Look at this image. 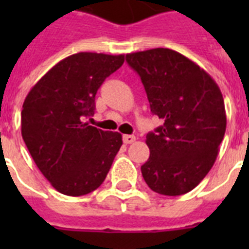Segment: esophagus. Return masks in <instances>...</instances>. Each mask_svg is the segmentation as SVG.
<instances>
[{"label": "esophagus", "mask_w": 249, "mask_h": 249, "mask_svg": "<svg viewBox=\"0 0 249 249\" xmlns=\"http://www.w3.org/2000/svg\"><path fill=\"white\" fill-rule=\"evenodd\" d=\"M123 141H124V143H126V144L133 143V142L136 141V137L129 136V134H125V136H123Z\"/></svg>", "instance_id": "esophagus-1"}]
</instances>
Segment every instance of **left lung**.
<instances>
[{"mask_svg": "<svg viewBox=\"0 0 249 249\" xmlns=\"http://www.w3.org/2000/svg\"><path fill=\"white\" fill-rule=\"evenodd\" d=\"M126 62L142 80L151 112L164 121L146 137L144 181L161 195L189 193L208 174L224 140L220 88L203 68L170 49L126 54Z\"/></svg>", "mask_w": 249, "mask_h": 249, "instance_id": "obj_1", "label": "left lung"}]
</instances>
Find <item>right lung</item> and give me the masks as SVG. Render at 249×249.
Here are the masks:
<instances>
[{
	"label": "right lung",
	"mask_w": 249,
	"mask_h": 249,
	"mask_svg": "<svg viewBox=\"0 0 249 249\" xmlns=\"http://www.w3.org/2000/svg\"><path fill=\"white\" fill-rule=\"evenodd\" d=\"M124 55L77 53L64 58L29 90L21 109V137L55 190L81 196L103 183L123 140L85 123L94 115L95 94Z\"/></svg>",
	"instance_id": "right-lung-1"
}]
</instances>
